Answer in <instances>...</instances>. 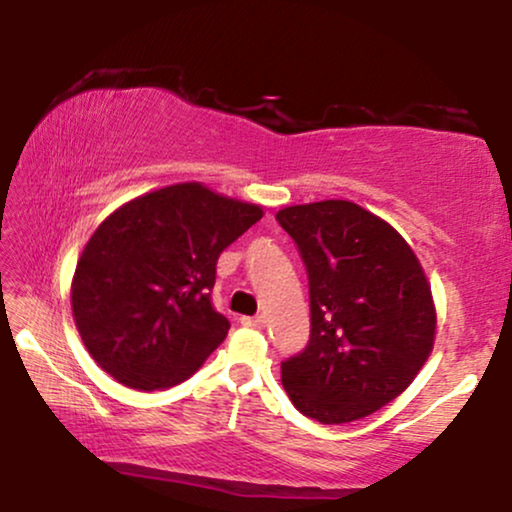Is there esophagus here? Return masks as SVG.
<instances>
[{
	"instance_id": "1",
	"label": "esophagus",
	"mask_w": 512,
	"mask_h": 512,
	"mask_svg": "<svg viewBox=\"0 0 512 512\" xmlns=\"http://www.w3.org/2000/svg\"><path fill=\"white\" fill-rule=\"evenodd\" d=\"M242 326H251V328H261L265 324L263 317H242Z\"/></svg>"
}]
</instances>
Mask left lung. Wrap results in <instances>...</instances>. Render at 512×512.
<instances>
[{
	"instance_id": "1",
	"label": "left lung",
	"mask_w": 512,
	"mask_h": 512,
	"mask_svg": "<svg viewBox=\"0 0 512 512\" xmlns=\"http://www.w3.org/2000/svg\"><path fill=\"white\" fill-rule=\"evenodd\" d=\"M310 279V342L282 363L291 403L321 424L373 415L415 380L436 340L431 284L394 226L349 200L277 212Z\"/></svg>"
}]
</instances>
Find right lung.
<instances>
[{"label":"right lung","mask_w":512,"mask_h":512,"mask_svg":"<svg viewBox=\"0 0 512 512\" xmlns=\"http://www.w3.org/2000/svg\"><path fill=\"white\" fill-rule=\"evenodd\" d=\"M263 209L186 181L104 219L72 279V314L97 366L125 387L184 382L228 335L212 307L216 261Z\"/></svg>","instance_id":"add662e5"}]
</instances>
